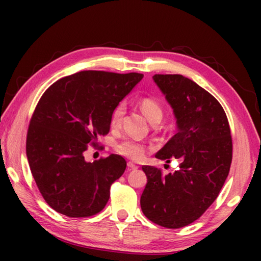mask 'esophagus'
Segmentation results:
<instances>
[{
	"instance_id": "obj_1",
	"label": "esophagus",
	"mask_w": 261,
	"mask_h": 261,
	"mask_svg": "<svg viewBox=\"0 0 261 261\" xmlns=\"http://www.w3.org/2000/svg\"><path fill=\"white\" fill-rule=\"evenodd\" d=\"M127 167H129V169H137V168H138V166L137 165H135L134 162H127Z\"/></svg>"
}]
</instances>
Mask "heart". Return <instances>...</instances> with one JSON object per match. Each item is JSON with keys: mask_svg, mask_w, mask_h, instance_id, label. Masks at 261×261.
I'll use <instances>...</instances> for the list:
<instances>
[{"mask_svg": "<svg viewBox=\"0 0 261 261\" xmlns=\"http://www.w3.org/2000/svg\"><path fill=\"white\" fill-rule=\"evenodd\" d=\"M139 108L149 122L161 121L163 116V108L161 103L156 99L151 96H145L139 100ZM125 114V106L123 103L117 105L113 110L110 116V125L114 127L120 126L122 118ZM116 151L132 160H141L145 155V146L143 144L137 143L135 140H123L122 143L116 145Z\"/></svg>", "mask_w": 261, "mask_h": 261, "instance_id": "heart-1", "label": "heart"}]
</instances>
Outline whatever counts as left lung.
Returning a JSON list of instances; mask_svg holds the SVG:
<instances>
[{
	"instance_id": "8db88e82",
	"label": "left lung",
	"mask_w": 261,
	"mask_h": 261,
	"mask_svg": "<svg viewBox=\"0 0 261 261\" xmlns=\"http://www.w3.org/2000/svg\"><path fill=\"white\" fill-rule=\"evenodd\" d=\"M171 106L177 132L155 154L179 167L163 175L143 166L147 184L140 197L144 215L159 226L177 229L199 219L213 204L228 177L232 140L227 115L213 95L182 74H154Z\"/></svg>"
}]
</instances>
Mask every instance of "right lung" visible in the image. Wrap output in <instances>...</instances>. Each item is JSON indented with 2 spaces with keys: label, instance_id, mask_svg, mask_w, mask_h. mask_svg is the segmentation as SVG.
Masks as SVG:
<instances>
[{
  "label": "right lung",
  "instance_id": "1",
  "mask_svg": "<svg viewBox=\"0 0 261 261\" xmlns=\"http://www.w3.org/2000/svg\"><path fill=\"white\" fill-rule=\"evenodd\" d=\"M143 73L81 71L47 88L31 118L26 155L43 199L69 218H86L105 208L110 187L126 161L112 154L87 162L84 152L107 135L115 107Z\"/></svg>",
  "mask_w": 261,
  "mask_h": 261
}]
</instances>
